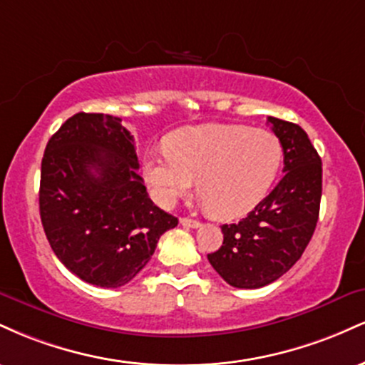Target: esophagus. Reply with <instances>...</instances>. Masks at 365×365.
<instances>
[{
	"mask_svg": "<svg viewBox=\"0 0 365 365\" xmlns=\"http://www.w3.org/2000/svg\"><path fill=\"white\" fill-rule=\"evenodd\" d=\"M180 225L185 226V228H199L200 223L197 220H192V217H182L180 220Z\"/></svg>",
	"mask_w": 365,
	"mask_h": 365,
	"instance_id": "obj_1",
	"label": "esophagus"
}]
</instances>
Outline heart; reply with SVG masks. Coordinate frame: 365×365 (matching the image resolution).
Returning <instances> with one entry per match:
<instances>
[{
	"label": "heart",
	"instance_id": "b5f03b06",
	"mask_svg": "<svg viewBox=\"0 0 365 365\" xmlns=\"http://www.w3.org/2000/svg\"><path fill=\"white\" fill-rule=\"evenodd\" d=\"M283 161L274 133L242 125H195L175 130L165 150H148L142 173L154 200L171 207L195 185L217 217L249 212L267 195Z\"/></svg>",
	"mask_w": 365,
	"mask_h": 365
}]
</instances>
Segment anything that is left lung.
<instances>
[{"mask_svg":"<svg viewBox=\"0 0 365 365\" xmlns=\"http://www.w3.org/2000/svg\"><path fill=\"white\" fill-rule=\"evenodd\" d=\"M282 142L284 175L238 223L223 225V245L209 262L235 288L276 282L300 259L319 217L322 163L302 127L267 116Z\"/></svg>","mask_w":365,"mask_h":365,"instance_id":"1","label":"left lung"}]
</instances>
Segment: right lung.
Instances as JSON below:
<instances>
[{
  "label": "right lung",
  "mask_w": 365,
  "mask_h": 365,
  "mask_svg": "<svg viewBox=\"0 0 365 365\" xmlns=\"http://www.w3.org/2000/svg\"><path fill=\"white\" fill-rule=\"evenodd\" d=\"M137 170L133 135L118 116L77 113L46 145L41 221L53 252L83 282L127 284L178 225L154 206Z\"/></svg>",
  "instance_id": "right-lung-1"
}]
</instances>
